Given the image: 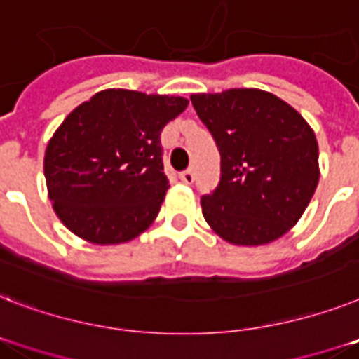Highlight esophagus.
Segmentation results:
<instances>
[{
    "instance_id": "1",
    "label": "esophagus",
    "mask_w": 359,
    "mask_h": 359,
    "mask_svg": "<svg viewBox=\"0 0 359 359\" xmlns=\"http://www.w3.org/2000/svg\"><path fill=\"white\" fill-rule=\"evenodd\" d=\"M179 177H180V180L184 182V184H191V182H194V179H195V175H194V171H191V170L182 171V173H180Z\"/></svg>"
}]
</instances>
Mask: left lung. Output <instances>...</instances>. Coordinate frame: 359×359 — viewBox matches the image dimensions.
<instances>
[{
  "instance_id": "8db88e82",
  "label": "left lung",
  "mask_w": 359,
  "mask_h": 359,
  "mask_svg": "<svg viewBox=\"0 0 359 359\" xmlns=\"http://www.w3.org/2000/svg\"><path fill=\"white\" fill-rule=\"evenodd\" d=\"M221 154V180L203 195L206 223L232 245L258 247L297 225L319 182L316 133L291 104L258 88L194 94Z\"/></svg>"
}]
</instances>
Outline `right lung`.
<instances>
[{
  "mask_svg": "<svg viewBox=\"0 0 359 359\" xmlns=\"http://www.w3.org/2000/svg\"><path fill=\"white\" fill-rule=\"evenodd\" d=\"M186 107L177 95L109 88L72 110L43 156L48 195L64 226L95 245L142 234L170 188L160 133Z\"/></svg>",
  "mask_w": 359,
  "mask_h": 359,
  "instance_id": "1",
  "label": "right lung"
}]
</instances>
